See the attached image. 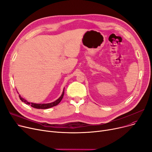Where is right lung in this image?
Listing matches in <instances>:
<instances>
[{
    "mask_svg": "<svg viewBox=\"0 0 152 152\" xmlns=\"http://www.w3.org/2000/svg\"><path fill=\"white\" fill-rule=\"evenodd\" d=\"M63 95H64V91L61 95V97L57 99V100H55V102H52V103H44V104H37V103H29L28 102H27L26 100H25L24 99H23L22 97H21L20 95H19V97L20 99L23 102H25L26 104L27 105H30L32 107L35 108H37V109H47V108H51L52 107L56 106L57 105L58 103L61 102V100H62L63 97Z\"/></svg>",
    "mask_w": 152,
    "mask_h": 152,
    "instance_id": "obj_1",
    "label": "right lung"
}]
</instances>
